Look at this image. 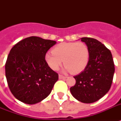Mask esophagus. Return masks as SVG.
<instances>
[{
  "mask_svg": "<svg viewBox=\"0 0 121 121\" xmlns=\"http://www.w3.org/2000/svg\"><path fill=\"white\" fill-rule=\"evenodd\" d=\"M59 78L60 79H63V78H66V77H65V76H63L62 75H59Z\"/></svg>",
  "mask_w": 121,
  "mask_h": 121,
  "instance_id": "1",
  "label": "esophagus"
}]
</instances>
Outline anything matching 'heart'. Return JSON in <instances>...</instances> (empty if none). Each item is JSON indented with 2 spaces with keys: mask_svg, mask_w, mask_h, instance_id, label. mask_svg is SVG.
Instances as JSON below:
<instances>
[{
  "mask_svg": "<svg viewBox=\"0 0 121 121\" xmlns=\"http://www.w3.org/2000/svg\"><path fill=\"white\" fill-rule=\"evenodd\" d=\"M90 52L83 42L61 43L45 55V61L53 70L56 71L64 62L65 72L77 74L85 69L89 61Z\"/></svg>",
  "mask_w": 121,
  "mask_h": 121,
  "instance_id": "1",
  "label": "heart"
}]
</instances>
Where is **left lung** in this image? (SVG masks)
Instances as JSON below:
<instances>
[{
  "instance_id": "left-lung-1",
  "label": "left lung",
  "mask_w": 121,
  "mask_h": 121,
  "mask_svg": "<svg viewBox=\"0 0 121 121\" xmlns=\"http://www.w3.org/2000/svg\"><path fill=\"white\" fill-rule=\"evenodd\" d=\"M81 41L88 46L90 58L85 69L74 77L76 83L70 88V92L78 101L93 103L110 90L114 63L111 51L102 43L91 38H82Z\"/></svg>"
}]
</instances>
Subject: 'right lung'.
Instances as JSON below:
<instances>
[{"label": "right lung", "instance_id": "add662e5", "mask_svg": "<svg viewBox=\"0 0 121 121\" xmlns=\"http://www.w3.org/2000/svg\"><path fill=\"white\" fill-rule=\"evenodd\" d=\"M55 41L31 36L12 47L5 63V77L10 92L27 104L42 101L51 93L58 80L45 61V55Z\"/></svg>", "mask_w": 121, "mask_h": 121}]
</instances>
